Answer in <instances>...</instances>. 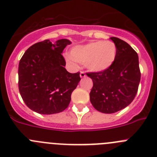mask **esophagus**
Instances as JSON below:
<instances>
[{"instance_id":"34e87169","label":"esophagus","mask_w":157,"mask_h":157,"mask_svg":"<svg viewBox=\"0 0 157 157\" xmlns=\"http://www.w3.org/2000/svg\"><path fill=\"white\" fill-rule=\"evenodd\" d=\"M80 77H86V74L83 71H80Z\"/></svg>"}]
</instances>
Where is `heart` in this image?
<instances>
[{"label":"heart","instance_id":"1","mask_svg":"<svg viewBox=\"0 0 157 157\" xmlns=\"http://www.w3.org/2000/svg\"><path fill=\"white\" fill-rule=\"evenodd\" d=\"M116 56L117 47L113 42L98 40L75 46L71 50V56H66V59L71 63L75 60L86 65L90 71L102 72L113 65Z\"/></svg>","mask_w":157,"mask_h":157}]
</instances>
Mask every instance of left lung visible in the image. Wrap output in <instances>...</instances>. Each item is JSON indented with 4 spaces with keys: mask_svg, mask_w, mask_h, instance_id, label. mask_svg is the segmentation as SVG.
Returning <instances> with one entry per match:
<instances>
[{
    "mask_svg": "<svg viewBox=\"0 0 157 157\" xmlns=\"http://www.w3.org/2000/svg\"><path fill=\"white\" fill-rule=\"evenodd\" d=\"M117 47L115 63L102 72L87 73L92 79L90 101L98 112L112 114L134 100L141 78L138 54L125 41L111 38Z\"/></svg>",
    "mask_w": 157,
    "mask_h": 157,
    "instance_id": "8db88e82",
    "label": "left lung"
}]
</instances>
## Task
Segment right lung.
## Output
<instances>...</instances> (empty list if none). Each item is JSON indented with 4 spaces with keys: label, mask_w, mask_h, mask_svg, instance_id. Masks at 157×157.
Segmentation results:
<instances>
[{
    "label": "right lung",
    "mask_w": 157,
    "mask_h": 157,
    "mask_svg": "<svg viewBox=\"0 0 157 157\" xmlns=\"http://www.w3.org/2000/svg\"><path fill=\"white\" fill-rule=\"evenodd\" d=\"M71 42L59 39L52 44L49 39L29 48L18 65V89L31 110L51 115L69 106L71 94L80 80V73L70 74L64 67L62 52Z\"/></svg>",
    "instance_id": "1"
}]
</instances>
